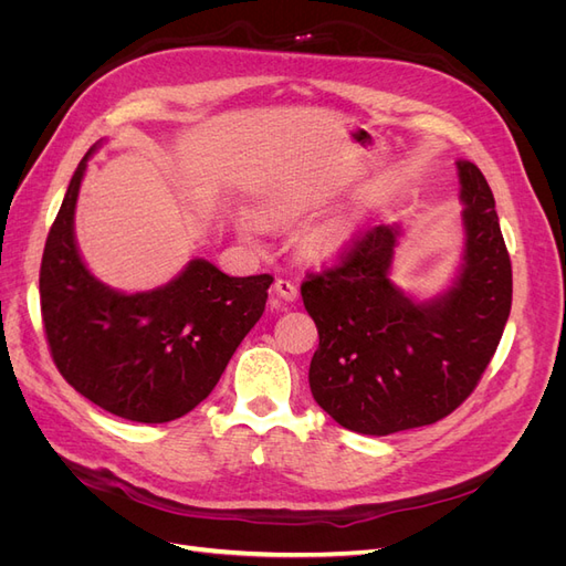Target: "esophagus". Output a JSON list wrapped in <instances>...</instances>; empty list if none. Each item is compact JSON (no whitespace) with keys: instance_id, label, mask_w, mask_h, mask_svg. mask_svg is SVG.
Listing matches in <instances>:
<instances>
[{"instance_id":"esophagus-1","label":"esophagus","mask_w":566,"mask_h":566,"mask_svg":"<svg viewBox=\"0 0 566 566\" xmlns=\"http://www.w3.org/2000/svg\"><path fill=\"white\" fill-rule=\"evenodd\" d=\"M297 295H300V287L295 281L279 279L276 283H273V304L293 302V300H297Z\"/></svg>"}]
</instances>
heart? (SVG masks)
<instances>
[{"mask_svg":"<svg viewBox=\"0 0 566 566\" xmlns=\"http://www.w3.org/2000/svg\"><path fill=\"white\" fill-rule=\"evenodd\" d=\"M243 227H245L248 233H256V231H260V224H256L254 217H245V219H243Z\"/></svg>","mask_w":566,"mask_h":566,"instance_id":"b5f03b06","label":"heart"}]
</instances>
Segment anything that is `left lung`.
I'll use <instances>...</instances> for the list:
<instances>
[{
	"instance_id": "obj_1",
	"label": "left lung",
	"mask_w": 566,
	"mask_h": 566,
	"mask_svg": "<svg viewBox=\"0 0 566 566\" xmlns=\"http://www.w3.org/2000/svg\"><path fill=\"white\" fill-rule=\"evenodd\" d=\"M465 252L447 293L416 302L389 281L399 227L354 238L339 262L302 283L318 328L310 366L316 403L358 434L385 437L432 424L482 380L512 304V264L491 188L458 160Z\"/></svg>"
}]
</instances>
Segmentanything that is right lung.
Here are the masks:
<instances>
[{
	"mask_svg": "<svg viewBox=\"0 0 566 566\" xmlns=\"http://www.w3.org/2000/svg\"><path fill=\"white\" fill-rule=\"evenodd\" d=\"M82 158L51 224L40 269L49 352L65 382L132 422L186 416L219 382L233 352L262 318L273 276H227L191 260L175 281L125 295L94 279L75 243Z\"/></svg>",
	"mask_w": 566,
	"mask_h": 566,
	"instance_id": "1",
	"label": "right lung"
}]
</instances>
